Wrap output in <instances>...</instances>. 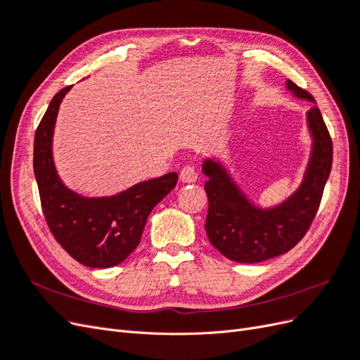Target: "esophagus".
I'll return each mask as SVG.
<instances>
[{"label":"esophagus","mask_w":360,"mask_h":360,"mask_svg":"<svg viewBox=\"0 0 360 360\" xmlns=\"http://www.w3.org/2000/svg\"><path fill=\"white\" fill-rule=\"evenodd\" d=\"M198 179V172L192 165H186L180 171V180L183 183H193Z\"/></svg>","instance_id":"1"}]
</instances>
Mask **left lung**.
Listing matches in <instances>:
<instances>
[{"label":"left lung","instance_id":"8db88e82","mask_svg":"<svg viewBox=\"0 0 360 360\" xmlns=\"http://www.w3.org/2000/svg\"><path fill=\"white\" fill-rule=\"evenodd\" d=\"M287 89L300 99L314 97L292 81ZM314 138L312 155L297 192L275 209H257L238 191L217 162L205 160L202 171L209 180L204 189L209 198L205 233L210 243L228 259L237 263H259L285 254L307 234L323 198L333 158L332 138L317 106L308 111Z\"/></svg>","mask_w":360,"mask_h":360}]
</instances>
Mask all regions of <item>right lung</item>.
<instances>
[{
    "instance_id": "1",
    "label": "right lung",
    "mask_w": 360,
    "mask_h": 360,
    "mask_svg": "<svg viewBox=\"0 0 360 360\" xmlns=\"http://www.w3.org/2000/svg\"><path fill=\"white\" fill-rule=\"evenodd\" d=\"M64 86L48 106L34 136V176L52 236L78 263L106 269L124 261L141 242L150 212L176 188L177 172L138 183L106 198H84L68 189L53 167L52 135Z\"/></svg>"
}]
</instances>
